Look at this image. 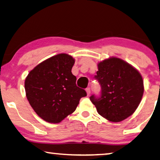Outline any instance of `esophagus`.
<instances>
[{"mask_svg":"<svg viewBox=\"0 0 160 160\" xmlns=\"http://www.w3.org/2000/svg\"><path fill=\"white\" fill-rule=\"evenodd\" d=\"M85 90H86L87 95H90V88H87L86 89H85Z\"/></svg>","mask_w":160,"mask_h":160,"instance_id":"34e87169","label":"esophagus"}]
</instances>
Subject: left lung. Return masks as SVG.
<instances>
[{
  "instance_id": "left-lung-1",
  "label": "left lung",
  "mask_w": 160,
  "mask_h": 160,
  "mask_svg": "<svg viewBox=\"0 0 160 160\" xmlns=\"http://www.w3.org/2000/svg\"><path fill=\"white\" fill-rule=\"evenodd\" d=\"M94 78L101 86L99 96L90 100L98 113L112 122H120L134 113L144 93L139 71L122 59L111 57L98 65Z\"/></svg>"
}]
</instances>
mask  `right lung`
<instances>
[{
	"label": "right lung",
	"mask_w": 160,
	"mask_h": 160,
	"mask_svg": "<svg viewBox=\"0 0 160 160\" xmlns=\"http://www.w3.org/2000/svg\"><path fill=\"white\" fill-rule=\"evenodd\" d=\"M75 59L69 54H59L46 59L33 69L25 80L26 95L39 117L57 123L75 111L85 90L76 85L72 75Z\"/></svg>",
	"instance_id": "1"
}]
</instances>
